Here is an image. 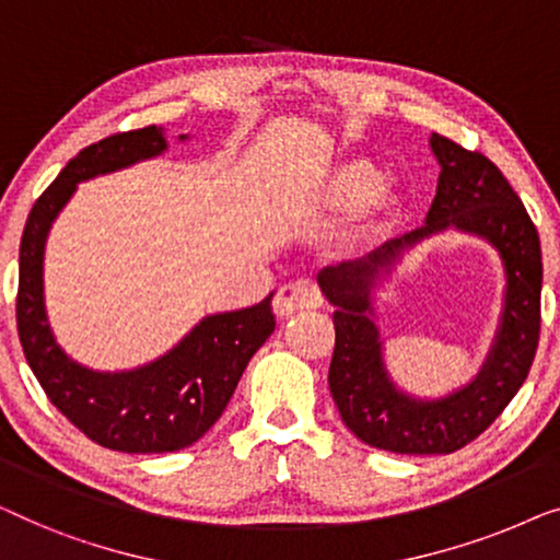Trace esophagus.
<instances>
[{"mask_svg":"<svg viewBox=\"0 0 560 560\" xmlns=\"http://www.w3.org/2000/svg\"><path fill=\"white\" fill-rule=\"evenodd\" d=\"M317 306H322V294L317 283L310 279L283 283L277 299H273V312H277L279 317H291V314L317 310Z\"/></svg>","mask_w":560,"mask_h":560,"instance_id":"1","label":"esophagus"}]
</instances>
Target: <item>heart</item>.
<instances>
[{
	"label": "heart",
	"instance_id": "1",
	"mask_svg": "<svg viewBox=\"0 0 560 560\" xmlns=\"http://www.w3.org/2000/svg\"><path fill=\"white\" fill-rule=\"evenodd\" d=\"M408 195L398 179H385V167L368 154L345 156L322 175L304 198L291 200V215L345 218L360 212L358 241L375 243L406 215Z\"/></svg>",
	"mask_w": 560,
	"mask_h": 560
}]
</instances>
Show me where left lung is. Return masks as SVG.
I'll use <instances>...</instances> for the list:
<instances>
[{
    "instance_id": "left-lung-1",
    "label": "left lung",
    "mask_w": 560,
    "mask_h": 560,
    "mask_svg": "<svg viewBox=\"0 0 560 560\" xmlns=\"http://www.w3.org/2000/svg\"><path fill=\"white\" fill-rule=\"evenodd\" d=\"M439 162L427 225L393 238L358 261L327 266L317 283L335 306L329 390L345 427L360 441L396 454H452L475 441L515 398L540 337V238L525 205L485 154L431 133ZM448 226L485 237L506 269L499 335L475 382L444 399L400 392L384 368L372 291L406 249Z\"/></svg>"
}]
</instances>
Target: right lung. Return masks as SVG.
Segmentation results:
<instances>
[{"label":"right lung","mask_w":560,"mask_h":560,"mask_svg":"<svg viewBox=\"0 0 560 560\" xmlns=\"http://www.w3.org/2000/svg\"><path fill=\"white\" fill-rule=\"evenodd\" d=\"M164 149L162 126L114 133L81 149L33 205L20 243L18 329L30 368L73 427L126 454L177 452L205 436L223 416L248 360L277 327L269 294L256 306L202 317L167 355L119 373L85 368L55 342L43 291L52 220L73 198L78 183L152 160Z\"/></svg>","instance_id":"1"}]
</instances>
